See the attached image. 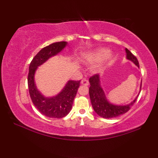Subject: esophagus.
<instances>
[{
	"instance_id": "1",
	"label": "esophagus",
	"mask_w": 158,
	"mask_h": 158,
	"mask_svg": "<svg viewBox=\"0 0 158 158\" xmlns=\"http://www.w3.org/2000/svg\"><path fill=\"white\" fill-rule=\"evenodd\" d=\"M81 83L82 85H88V84H89L88 80H87L86 79H83L81 80Z\"/></svg>"
}]
</instances>
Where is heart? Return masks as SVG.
Listing matches in <instances>:
<instances>
[{
    "label": "heart",
    "instance_id": "obj_1",
    "mask_svg": "<svg viewBox=\"0 0 158 158\" xmlns=\"http://www.w3.org/2000/svg\"><path fill=\"white\" fill-rule=\"evenodd\" d=\"M109 50L108 49L104 48H98L94 50V51L83 53L81 55V59L88 62H94L99 61V60L105 58L106 56L108 55V56L107 55V56H106V60H110L112 58V55L109 54ZM102 66L103 64H100L96 66V69L98 70L101 69Z\"/></svg>",
    "mask_w": 158,
    "mask_h": 158
}]
</instances>
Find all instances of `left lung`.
<instances>
[{
    "label": "left lung",
    "mask_w": 158,
    "mask_h": 158,
    "mask_svg": "<svg viewBox=\"0 0 158 158\" xmlns=\"http://www.w3.org/2000/svg\"><path fill=\"white\" fill-rule=\"evenodd\" d=\"M126 59L132 62L138 68H139V64L136 57L127 48H126ZM89 81L90 84L89 94L93 109L99 116L106 119L118 117L128 111L131 106H132L134 103L136 102L140 89H141V83H140L139 94L132 102L125 105H117L110 102L106 98L105 93L101 86L100 75L99 74L90 77Z\"/></svg>",
    "instance_id": "1"
}]
</instances>
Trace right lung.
Here are the masks:
<instances>
[{
  "instance_id": "1",
  "label": "right lung",
  "mask_w": 158,
  "mask_h": 158,
  "mask_svg": "<svg viewBox=\"0 0 158 158\" xmlns=\"http://www.w3.org/2000/svg\"><path fill=\"white\" fill-rule=\"evenodd\" d=\"M67 45L68 43L66 41H61L46 46L34 57L29 66L28 85L32 101L40 113L52 118H62L69 113L79 87L80 81L69 80L58 94L45 96L36 87L35 75L39 66L43 64L52 57L58 55Z\"/></svg>"
}]
</instances>
